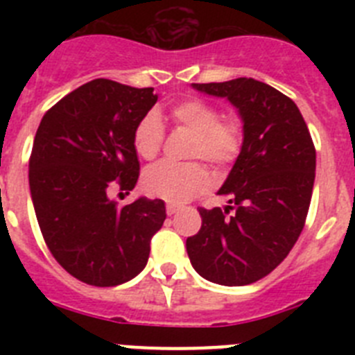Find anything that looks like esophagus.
I'll return each mask as SVG.
<instances>
[{
    "label": "esophagus",
    "mask_w": 355,
    "mask_h": 355,
    "mask_svg": "<svg viewBox=\"0 0 355 355\" xmlns=\"http://www.w3.org/2000/svg\"><path fill=\"white\" fill-rule=\"evenodd\" d=\"M180 209H181V206L174 205V202H168V205H167V215H174V213L180 211Z\"/></svg>",
    "instance_id": "34e87169"
}]
</instances>
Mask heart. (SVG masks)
I'll return each instance as SVG.
<instances>
[{"instance_id":"obj_1","label":"heart","mask_w":355,"mask_h":355,"mask_svg":"<svg viewBox=\"0 0 355 355\" xmlns=\"http://www.w3.org/2000/svg\"><path fill=\"white\" fill-rule=\"evenodd\" d=\"M175 124L196 131L188 155L206 159L218 171L231 167L245 142L243 124L222 117L218 108L202 99H184L172 106ZM165 140V126L156 112H147L133 131V147L144 159H155ZM209 187V174L199 162H162L144 174V190L168 202H187Z\"/></svg>"}]
</instances>
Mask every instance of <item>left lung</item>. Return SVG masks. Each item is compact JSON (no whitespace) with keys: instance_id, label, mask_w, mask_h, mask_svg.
I'll return each instance as SVG.
<instances>
[{"instance_id":"obj_1","label":"left lung","mask_w":355,"mask_h":355,"mask_svg":"<svg viewBox=\"0 0 355 355\" xmlns=\"http://www.w3.org/2000/svg\"><path fill=\"white\" fill-rule=\"evenodd\" d=\"M193 89L236 106L245 142L218 190L229 206L199 208L202 225L187 238L188 258L211 283L245 286L270 274L302 233L315 183V144L297 105L263 81L236 78Z\"/></svg>"}]
</instances>
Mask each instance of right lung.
I'll return each instance as SVG.
<instances>
[{
  "label": "right lung",
  "instance_id": "right-lung-1",
  "mask_svg": "<svg viewBox=\"0 0 355 355\" xmlns=\"http://www.w3.org/2000/svg\"><path fill=\"white\" fill-rule=\"evenodd\" d=\"M155 89L92 80L46 112L30 155V192L40 233L62 268L90 286H117L146 266L167 218L162 199L119 206L140 175L133 131Z\"/></svg>",
  "mask_w": 355,
  "mask_h": 355
}]
</instances>
